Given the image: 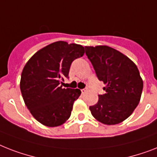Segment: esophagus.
I'll return each mask as SVG.
<instances>
[{
  "label": "esophagus",
  "mask_w": 157,
  "mask_h": 157,
  "mask_svg": "<svg viewBox=\"0 0 157 157\" xmlns=\"http://www.w3.org/2000/svg\"><path fill=\"white\" fill-rule=\"evenodd\" d=\"M86 91H87V90H86V89H83V90H81V93H82V94H85Z\"/></svg>",
  "instance_id": "esophagus-1"
}]
</instances>
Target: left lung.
Returning a JSON list of instances; mask_svg holds the SVG:
<instances>
[{"label":"left lung","instance_id":"left-lung-1","mask_svg":"<svg viewBox=\"0 0 157 157\" xmlns=\"http://www.w3.org/2000/svg\"><path fill=\"white\" fill-rule=\"evenodd\" d=\"M105 94L90 106L92 115L106 125L122 123L133 113L142 94L144 83L137 66L127 56L107 46L85 47Z\"/></svg>","mask_w":157,"mask_h":157}]
</instances>
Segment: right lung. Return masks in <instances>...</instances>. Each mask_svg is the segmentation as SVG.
Wrapping results in <instances>:
<instances>
[{
	"mask_svg": "<svg viewBox=\"0 0 157 157\" xmlns=\"http://www.w3.org/2000/svg\"><path fill=\"white\" fill-rule=\"evenodd\" d=\"M85 48L76 43L58 41L35 53L25 63L20 89L26 107L37 121L47 127H58L69 118L78 89H63L72 61L83 56Z\"/></svg>",
	"mask_w": 157,
	"mask_h": 157,
	"instance_id": "add662e5",
	"label": "right lung"
}]
</instances>
